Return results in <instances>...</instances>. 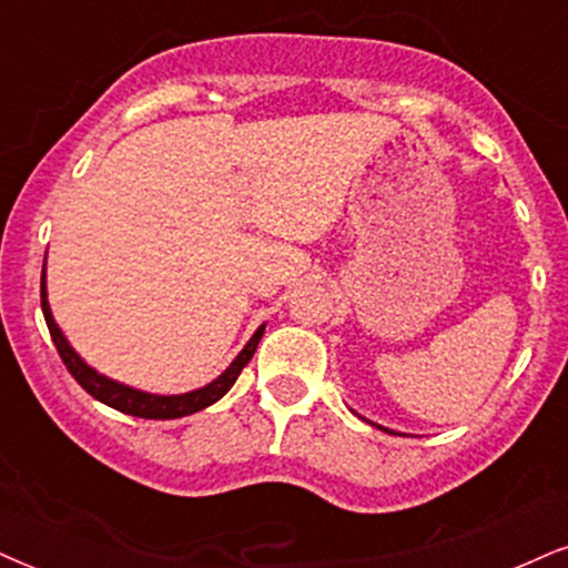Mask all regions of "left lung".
<instances>
[{"label":"left lung","mask_w":568,"mask_h":568,"mask_svg":"<svg viewBox=\"0 0 568 568\" xmlns=\"http://www.w3.org/2000/svg\"><path fill=\"white\" fill-rule=\"evenodd\" d=\"M369 422V419H367ZM369 425H375V422H369ZM377 429H385V433H390V435H400V433H393V429H387V427H383V425H375Z\"/></svg>","instance_id":"left-lung-1"}]
</instances>
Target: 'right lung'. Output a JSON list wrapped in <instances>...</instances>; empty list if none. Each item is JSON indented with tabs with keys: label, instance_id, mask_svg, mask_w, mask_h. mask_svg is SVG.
I'll return each instance as SVG.
<instances>
[{
	"label": "right lung",
	"instance_id": "obj_1",
	"mask_svg": "<svg viewBox=\"0 0 568 568\" xmlns=\"http://www.w3.org/2000/svg\"><path fill=\"white\" fill-rule=\"evenodd\" d=\"M41 312H44L47 327H49V333H52V341H54L57 351H60L64 367H68L70 375L78 379V385H81L85 393H91L97 400H102V404L118 408V412H123V414L139 416V419H178V416L196 414V412H201V408L212 406L214 400H220L227 390H231L235 379H239L241 369L251 362V356H254V351H256V346H260V341L264 335V327H267V325L256 327V333L251 335V341L231 362V367L222 372V375L214 377L212 383H206L204 387H196V390L178 393V396H160V393L139 390V387L118 383V379L102 375V372L93 369L91 364H85V358H81V354L70 346V341L64 337L60 325L54 322L52 306H49L47 256H44V270H41Z\"/></svg>",
	"mask_w": 568,
	"mask_h": 568
}]
</instances>
